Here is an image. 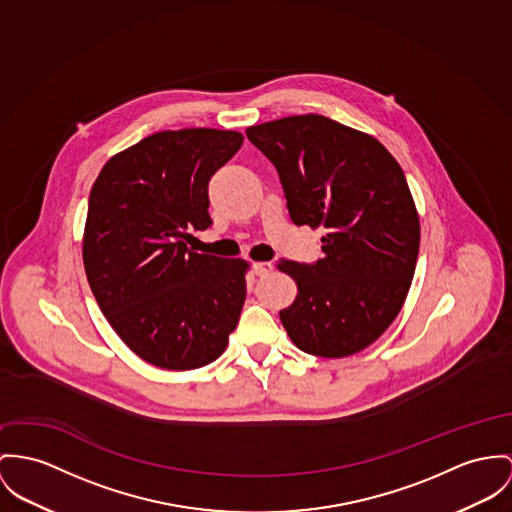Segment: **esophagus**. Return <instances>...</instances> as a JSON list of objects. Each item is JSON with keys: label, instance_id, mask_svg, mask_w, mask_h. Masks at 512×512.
<instances>
[{"label": "esophagus", "instance_id": "esophagus-1", "mask_svg": "<svg viewBox=\"0 0 512 512\" xmlns=\"http://www.w3.org/2000/svg\"><path fill=\"white\" fill-rule=\"evenodd\" d=\"M273 269V263H253V273L257 276L271 275Z\"/></svg>", "mask_w": 512, "mask_h": 512}]
</instances>
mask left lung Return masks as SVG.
I'll list each match as a JSON object with an SVG mask.
<instances>
[{
  "mask_svg": "<svg viewBox=\"0 0 512 512\" xmlns=\"http://www.w3.org/2000/svg\"><path fill=\"white\" fill-rule=\"evenodd\" d=\"M276 167L296 226L323 228L315 263L278 261L298 284L280 321L304 353L341 358L374 343L409 292L419 216L403 169L372 136L321 115L249 126Z\"/></svg>",
  "mask_w": 512,
  "mask_h": 512,
  "instance_id": "1",
  "label": "left lung"
}]
</instances>
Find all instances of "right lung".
Returning a JSON list of instances; mask_svg holds the SVG:
<instances>
[{
    "label": "right lung",
    "instance_id": "1",
    "mask_svg": "<svg viewBox=\"0 0 512 512\" xmlns=\"http://www.w3.org/2000/svg\"><path fill=\"white\" fill-rule=\"evenodd\" d=\"M232 130L156 132L109 159L83 234L91 292L118 337L146 362L193 370L224 353L245 302L247 263L187 247L208 230V183L236 156Z\"/></svg>",
    "mask_w": 512,
    "mask_h": 512
}]
</instances>
